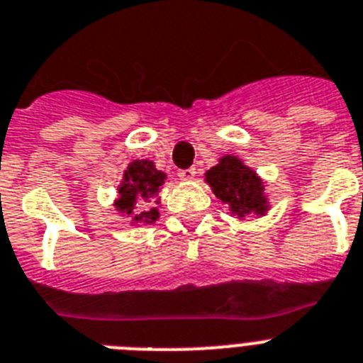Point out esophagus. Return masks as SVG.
<instances>
[{
    "instance_id": "1",
    "label": "esophagus",
    "mask_w": 363,
    "mask_h": 363,
    "mask_svg": "<svg viewBox=\"0 0 363 363\" xmlns=\"http://www.w3.org/2000/svg\"><path fill=\"white\" fill-rule=\"evenodd\" d=\"M177 175H179V179H181V181H191V179L195 177V168L181 169V172H179Z\"/></svg>"
}]
</instances>
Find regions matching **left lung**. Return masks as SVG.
Returning a JSON list of instances; mask_svg holds the SVG:
<instances>
[{
	"mask_svg": "<svg viewBox=\"0 0 363 363\" xmlns=\"http://www.w3.org/2000/svg\"><path fill=\"white\" fill-rule=\"evenodd\" d=\"M206 182L212 186L217 199L228 204L239 217L250 212L264 213L269 208L261 179L238 157H223L217 166L206 172Z\"/></svg>",
	"mask_w": 363,
	"mask_h": 363,
	"instance_id": "1",
	"label": "left lung"
}]
</instances>
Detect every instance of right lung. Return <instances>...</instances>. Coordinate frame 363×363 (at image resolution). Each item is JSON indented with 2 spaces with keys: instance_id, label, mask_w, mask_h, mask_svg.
<instances>
[{
  "instance_id": "1",
  "label": "right lung",
  "mask_w": 363,
  "mask_h": 363,
  "mask_svg": "<svg viewBox=\"0 0 363 363\" xmlns=\"http://www.w3.org/2000/svg\"><path fill=\"white\" fill-rule=\"evenodd\" d=\"M166 173L155 169V164L150 160H135L128 166L124 173V181L118 188V201L115 203L116 210L125 213L135 223H153L159 217L157 208H151L160 186L164 184ZM138 207V211L134 208Z\"/></svg>"
}]
</instances>
